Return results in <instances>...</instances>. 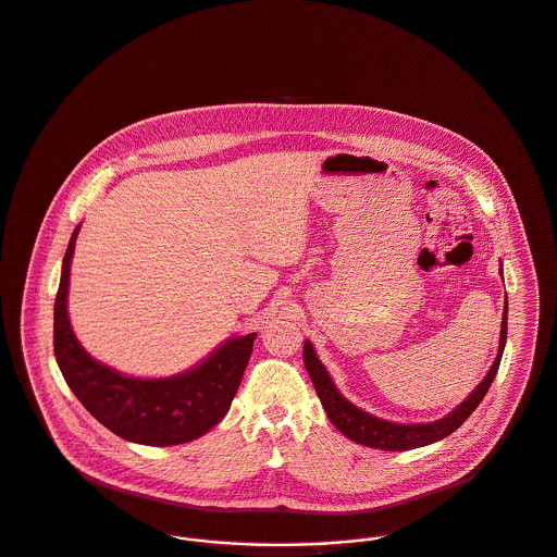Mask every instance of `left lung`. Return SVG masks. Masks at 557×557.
<instances>
[{
  "label": "left lung",
  "instance_id": "obj_1",
  "mask_svg": "<svg viewBox=\"0 0 557 557\" xmlns=\"http://www.w3.org/2000/svg\"><path fill=\"white\" fill-rule=\"evenodd\" d=\"M502 275H504V271H502ZM506 338H508V301L504 308L499 351H497V358H495L488 375L454 412H449L447 417H443L441 421H434V423L404 425V423H391V421L377 419L369 412H362L360 408H356L351 401H347L341 395V391L332 382L327 369L317 358L310 341H306V345H304V364H306V371L317 388V395H319L330 421L336 425V430H341V434H345L347 438H351L354 443L364 445V447H373V449H382V451H408V449L425 447V445L447 438L473 414V410L482 404V399L486 397V393L499 371Z\"/></svg>",
  "mask_w": 557,
  "mask_h": 557
}]
</instances>
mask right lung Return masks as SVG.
I'll return each mask as SVG.
<instances>
[{"mask_svg":"<svg viewBox=\"0 0 557 557\" xmlns=\"http://www.w3.org/2000/svg\"><path fill=\"white\" fill-rule=\"evenodd\" d=\"M79 225L62 258L53 304V354L66 386L79 404L123 441L169 447L210 432L230 410L251 358L256 334L234 336L195 369L160 380H138L92 360L75 338L69 312V271Z\"/></svg>","mask_w":557,"mask_h":557,"instance_id":"add662e5","label":"right lung"}]
</instances>
